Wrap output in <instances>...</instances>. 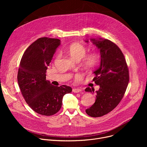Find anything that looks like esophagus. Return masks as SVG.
<instances>
[{
    "label": "esophagus",
    "instance_id": "obj_1",
    "mask_svg": "<svg viewBox=\"0 0 147 147\" xmlns=\"http://www.w3.org/2000/svg\"><path fill=\"white\" fill-rule=\"evenodd\" d=\"M82 90L81 89H79V88H74V89H73V92H75V93L80 92Z\"/></svg>",
    "mask_w": 147,
    "mask_h": 147
}]
</instances>
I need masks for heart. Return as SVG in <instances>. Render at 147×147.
<instances>
[{"label":"heart","instance_id":"1","mask_svg":"<svg viewBox=\"0 0 147 147\" xmlns=\"http://www.w3.org/2000/svg\"><path fill=\"white\" fill-rule=\"evenodd\" d=\"M66 51L73 58L79 60L83 57L82 63L86 67L92 69L96 67L100 60V55L99 52H93L85 55L87 49L85 46L80 43H73L66 49ZM60 56V53H58L56 59H58Z\"/></svg>","mask_w":147,"mask_h":147}]
</instances>
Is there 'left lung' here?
<instances>
[{
  "label": "left lung",
  "instance_id": "obj_1",
  "mask_svg": "<svg viewBox=\"0 0 147 147\" xmlns=\"http://www.w3.org/2000/svg\"><path fill=\"white\" fill-rule=\"evenodd\" d=\"M91 40L100 49V65L93 72V81L100 88L96 91L95 102L86 112L98 117L113 111L120 102L129 82V71L123 53L113 42L106 39ZM85 91L94 92V90L88 87Z\"/></svg>",
  "mask_w": 147,
  "mask_h": 147
}]
</instances>
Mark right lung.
I'll return each instance as SVG.
<instances>
[{
	"instance_id": "add662e5",
	"label": "right lung",
	"mask_w": 147,
	"mask_h": 147,
	"mask_svg": "<svg viewBox=\"0 0 147 147\" xmlns=\"http://www.w3.org/2000/svg\"><path fill=\"white\" fill-rule=\"evenodd\" d=\"M60 41L48 37L38 39L26 50L20 63L17 81L21 92L28 106L41 115L59 112L63 97L72 91L69 86H55L46 80L47 67Z\"/></svg>"
}]
</instances>
